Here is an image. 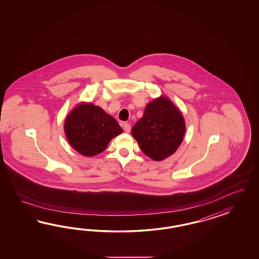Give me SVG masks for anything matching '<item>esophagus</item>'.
<instances>
[{
  "mask_svg": "<svg viewBox=\"0 0 259 259\" xmlns=\"http://www.w3.org/2000/svg\"><path fill=\"white\" fill-rule=\"evenodd\" d=\"M123 130L125 133H129L130 130H131V125L129 123H124L123 124Z\"/></svg>",
  "mask_w": 259,
  "mask_h": 259,
  "instance_id": "1",
  "label": "esophagus"
}]
</instances>
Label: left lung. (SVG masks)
I'll list each match as a JSON object with an SVG mask.
<instances>
[{"instance_id": "1", "label": "left lung", "mask_w": 259, "mask_h": 259, "mask_svg": "<svg viewBox=\"0 0 259 259\" xmlns=\"http://www.w3.org/2000/svg\"><path fill=\"white\" fill-rule=\"evenodd\" d=\"M185 123L180 110L160 97L146 106L143 117L132 128L141 151L154 160L171 156L181 145Z\"/></svg>"}]
</instances>
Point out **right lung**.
I'll use <instances>...</instances> for the list:
<instances>
[{
    "instance_id": "right-lung-1",
    "label": "right lung",
    "mask_w": 259,
    "mask_h": 259,
    "mask_svg": "<svg viewBox=\"0 0 259 259\" xmlns=\"http://www.w3.org/2000/svg\"><path fill=\"white\" fill-rule=\"evenodd\" d=\"M64 132L74 149L83 156L93 157L103 152L122 129L101 107L87 103L70 112L64 122Z\"/></svg>"
}]
</instances>
